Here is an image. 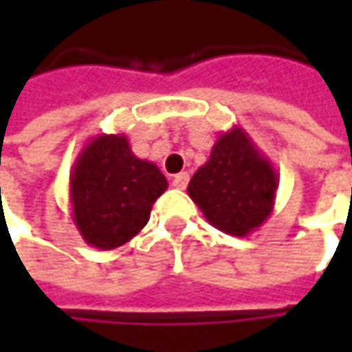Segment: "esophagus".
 Wrapping results in <instances>:
<instances>
[{"mask_svg":"<svg viewBox=\"0 0 352 352\" xmlns=\"http://www.w3.org/2000/svg\"><path fill=\"white\" fill-rule=\"evenodd\" d=\"M188 182H190V174H188V172H180V174H176V176H174L172 186H174L176 190H186Z\"/></svg>","mask_w":352,"mask_h":352,"instance_id":"esophagus-1","label":"esophagus"}]
</instances>
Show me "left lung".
Returning <instances> with one entry per match:
<instances>
[{
  "label": "left lung",
  "mask_w": 352,
  "mask_h": 352,
  "mask_svg": "<svg viewBox=\"0 0 352 352\" xmlns=\"http://www.w3.org/2000/svg\"><path fill=\"white\" fill-rule=\"evenodd\" d=\"M276 190L278 172L272 162L236 125L217 137L210 160L188 184V196L204 217L233 236L250 235L268 219Z\"/></svg>",
  "instance_id": "8db88e82"
}]
</instances>
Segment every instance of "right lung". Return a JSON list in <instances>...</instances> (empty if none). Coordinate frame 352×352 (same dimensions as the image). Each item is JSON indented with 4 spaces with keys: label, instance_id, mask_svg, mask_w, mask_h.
<instances>
[{
    "label": "right lung",
    "instance_id": "1",
    "mask_svg": "<svg viewBox=\"0 0 352 352\" xmlns=\"http://www.w3.org/2000/svg\"><path fill=\"white\" fill-rule=\"evenodd\" d=\"M166 188L164 174L133 155L125 135L91 137L70 172L72 221L88 245L117 249L141 233Z\"/></svg>",
    "mask_w": 352,
    "mask_h": 352
}]
</instances>
